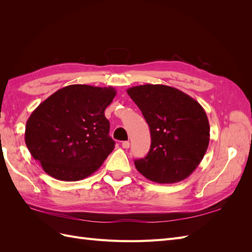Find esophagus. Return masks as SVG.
<instances>
[{"mask_svg": "<svg viewBox=\"0 0 252 252\" xmlns=\"http://www.w3.org/2000/svg\"><path fill=\"white\" fill-rule=\"evenodd\" d=\"M129 145H130V143H129L128 141H124V142H122V147L125 148V149L129 148Z\"/></svg>", "mask_w": 252, "mask_h": 252, "instance_id": "esophagus-1", "label": "esophagus"}]
</instances>
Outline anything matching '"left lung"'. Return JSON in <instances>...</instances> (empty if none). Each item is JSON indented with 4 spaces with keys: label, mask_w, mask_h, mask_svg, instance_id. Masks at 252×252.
<instances>
[{
    "label": "left lung",
    "mask_w": 252,
    "mask_h": 252,
    "mask_svg": "<svg viewBox=\"0 0 252 252\" xmlns=\"http://www.w3.org/2000/svg\"><path fill=\"white\" fill-rule=\"evenodd\" d=\"M127 94L142 111L151 135L149 152L135 159V168L159 184L188 178L208 148L210 127L204 108L183 91L159 84L134 86Z\"/></svg>",
    "instance_id": "1"
}]
</instances>
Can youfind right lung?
<instances>
[{
    "instance_id": "1",
    "label": "right lung",
    "mask_w": 252,
    "mask_h": 252,
    "mask_svg": "<svg viewBox=\"0 0 252 252\" xmlns=\"http://www.w3.org/2000/svg\"><path fill=\"white\" fill-rule=\"evenodd\" d=\"M112 87L69 85L42 102L26 123L25 143L43 170L60 181L89 177L114 148L105 117Z\"/></svg>"
}]
</instances>
